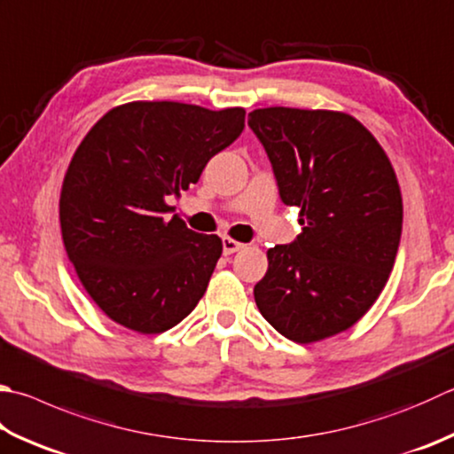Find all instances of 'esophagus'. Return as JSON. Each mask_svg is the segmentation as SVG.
<instances>
[{
  "label": "esophagus",
  "instance_id": "1",
  "mask_svg": "<svg viewBox=\"0 0 454 454\" xmlns=\"http://www.w3.org/2000/svg\"><path fill=\"white\" fill-rule=\"evenodd\" d=\"M223 254H233V253H237V251H241V249H245V245L243 243H239V241H235V239H231V237H223Z\"/></svg>",
  "mask_w": 454,
  "mask_h": 454
}]
</instances>
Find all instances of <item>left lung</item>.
Returning <instances> with one entry per match:
<instances>
[{
    "mask_svg": "<svg viewBox=\"0 0 454 454\" xmlns=\"http://www.w3.org/2000/svg\"><path fill=\"white\" fill-rule=\"evenodd\" d=\"M249 126L301 209L302 233L267 251L254 302L272 328L312 344L352 328L378 301L399 249L403 201L380 142L333 110L256 108Z\"/></svg>",
    "mask_w": 454,
    "mask_h": 454,
    "instance_id": "left-lung-1",
    "label": "left lung"
}]
</instances>
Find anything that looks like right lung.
Listing matches in <instances>:
<instances>
[{
	"instance_id": "obj_1",
	"label": "right lung",
	"mask_w": 454,
	"mask_h": 454,
	"mask_svg": "<svg viewBox=\"0 0 454 454\" xmlns=\"http://www.w3.org/2000/svg\"><path fill=\"white\" fill-rule=\"evenodd\" d=\"M243 128V108L138 100L108 110L84 136L59 217L68 261L110 320L160 333L198 306L223 243L168 219V200L198 184Z\"/></svg>"
}]
</instances>
